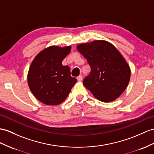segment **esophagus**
<instances>
[{"label":"esophagus","instance_id":"1","mask_svg":"<svg viewBox=\"0 0 154 154\" xmlns=\"http://www.w3.org/2000/svg\"><path fill=\"white\" fill-rule=\"evenodd\" d=\"M77 80L78 82H81L82 80V76H79L77 77Z\"/></svg>","mask_w":154,"mask_h":154}]
</instances>
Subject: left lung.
<instances>
[{
    "label": "left lung",
    "instance_id": "obj_1",
    "mask_svg": "<svg viewBox=\"0 0 154 154\" xmlns=\"http://www.w3.org/2000/svg\"><path fill=\"white\" fill-rule=\"evenodd\" d=\"M76 48L91 66V73L83 82L85 87L102 102L118 98L129 84L131 69L118 49L103 40L80 44Z\"/></svg>",
    "mask_w": 154,
    "mask_h": 154
}]
</instances>
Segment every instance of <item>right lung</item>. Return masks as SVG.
<instances>
[{
    "label": "right lung",
    "instance_id": "add662e5",
    "mask_svg": "<svg viewBox=\"0 0 154 154\" xmlns=\"http://www.w3.org/2000/svg\"><path fill=\"white\" fill-rule=\"evenodd\" d=\"M71 50L70 46H51L34 58L27 74L31 91L40 102L46 105H58L68 97L77 80L70 76L68 66L62 61Z\"/></svg>",
    "mask_w": 154,
    "mask_h": 154
}]
</instances>
